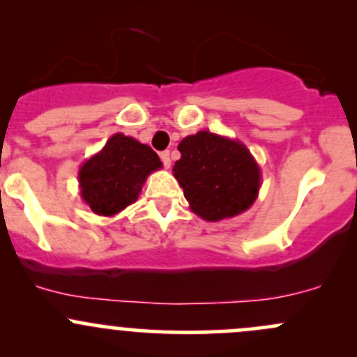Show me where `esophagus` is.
Wrapping results in <instances>:
<instances>
[{
    "instance_id": "esophagus-1",
    "label": "esophagus",
    "mask_w": 357,
    "mask_h": 357,
    "mask_svg": "<svg viewBox=\"0 0 357 357\" xmlns=\"http://www.w3.org/2000/svg\"><path fill=\"white\" fill-rule=\"evenodd\" d=\"M160 158H162V164H164L165 169L171 167V153H169V150H165V152L160 153Z\"/></svg>"
}]
</instances>
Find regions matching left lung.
Returning a JSON list of instances; mask_svg holds the SVG:
<instances>
[{"label":"left lung","instance_id":"1","mask_svg":"<svg viewBox=\"0 0 357 357\" xmlns=\"http://www.w3.org/2000/svg\"><path fill=\"white\" fill-rule=\"evenodd\" d=\"M181 158L172 174L190 208L208 222L235 218L254 204L261 188V167L238 139L199 131L181 139Z\"/></svg>","mask_w":357,"mask_h":357}]
</instances>
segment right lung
Returning a JSON list of instances; mask_svg holds the SVG:
<instances>
[{
  "mask_svg": "<svg viewBox=\"0 0 357 357\" xmlns=\"http://www.w3.org/2000/svg\"><path fill=\"white\" fill-rule=\"evenodd\" d=\"M160 167V158L149 145L115 132L79 169L81 197L95 214L110 218L138 200L146 178Z\"/></svg>",
  "mask_w": 357,
  "mask_h": 357,
  "instance_id": "obj_1",
  "label": "right lung"
}]
</instances>
